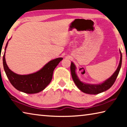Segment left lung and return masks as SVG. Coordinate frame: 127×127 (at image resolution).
Here are the masks:
<instances>
[{"instance_id":"left-lung-1","label":"left lung","mask_w":127,"mask_h":127,"mask_svg":"<svg viewBox=\"0 0 127 127\" xmlns=\"http://www.w3.org/2000/svg\"><path fill=\"white\" fill-rule=\"evenodd\" d=\"M120 59L119 64L118 66L117 69L116 70V71L114 72V73L110 78L107 79V80L104 82L103 83H100V84L97 85L86 84V83H83L82 82H81L79 80L76 73V66H75L74 63L72 62L71 64H70V72H71L73 80L74 83L76 84L77 87H78L81 91L84 92V93L93 95L101 93V92H104L105 91H106L107 90L110 89V88L113 85L116 79H117L118 76V74H119V73L120 68H121L122 62V54L120 50Z\"/></svg>"}]
</instances>
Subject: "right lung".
Here are the masks:
<instances>
[{"mask_svg":"<svg viewBox=\"0 0 127 127\" xmlns=\"http://www.w3.org/2000/svg\"><path fill=\"white\" fill-rule=\"evenodd\" d=\"M8 43V41L6 44L5 50ZM62 59V58L54 59L47 63L38 72L27 75L17 74L12 72L6 63L5 53L3 55V62L4 69L13 86L18 91L25 93L36 94L44 90L50 83L54 70Z\"/></svg>","mask_w":127,"mask_h":127,"instance_id":"add662e5","label":"right lung"}]
</instances>
